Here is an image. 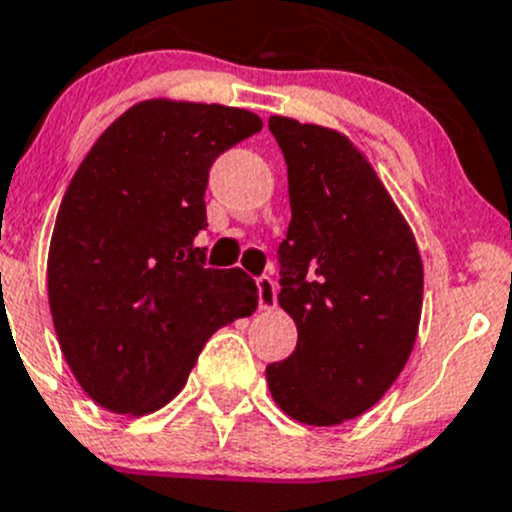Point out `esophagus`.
Returning <instances> with one entry per match:
<instances>
[{
	"instance_id": "esophagus-1",
	"label": "esophagus",
	"mask_w": 512,
	"mask_h": 512,
	"mask_svg": "<svg viewBox=\"0 0 512 512\" xmlns=\"http://www.w3.org/2000/svg\"><path fill=\"white\" fill-rule=\"evenodd\" d=\"M257 305L260 310H272L277 305V287L270 275L257 277Z\"/></svg>"
}]
</instances>
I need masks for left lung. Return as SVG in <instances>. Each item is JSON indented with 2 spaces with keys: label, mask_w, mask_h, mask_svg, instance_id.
<instances>
[{
  "label": "left lung",
  "mask_w": 512,
  "mask_h": 512,
  "mask_svg": "<svg viewBox=\"0 0 512 512\" xmlns=\"http://www.w3.org/2000/svg\"><path fill=\"white\" fill-rule=\"evenodd\" d=\"M292 220L277 247V302L297 347L267 365L290 418L337 425L370 410L413 352L423 307L418 245L365 157L340 132L270 117Z\"/></svg>",
  "instance_id": "obj_1"
}]
</instances>
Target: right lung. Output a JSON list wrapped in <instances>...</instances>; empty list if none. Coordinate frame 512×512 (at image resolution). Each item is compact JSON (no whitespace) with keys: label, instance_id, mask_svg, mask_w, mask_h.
Here are the masks:
<instances>
[{"label":"right lung","instance_id":"obj_1","mask_svg":"<svg viewBox=\"0 0 512 512\" xmlns=\"http://www.w3.org/2000/svg\"><path fill=\"white\" fill-rule=\"evenodd\" d=\"M260 130L247 109L150 99L74 172L49 245V307L69 370L102 408L160 410L212 332L255 312V280L207 267L195 237L212 162Z\"/></svg>","mask_w":512,"mask_h":512}]
</instances>
